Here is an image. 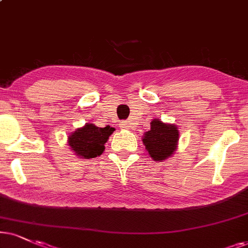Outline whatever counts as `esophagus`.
I'll list each match as a JSON object with an SVG mask.
<instances>
[{
	"mask_svg": "<svg viewBox=\"0 0 248 248\" xmlns=\"http://www.w3.org/2000/svg\"><path fill=\"white\" fill-rule=\"evenodd\" d=\"M129 124H130L128 121H122V122H120V128L121 129H128V128L130 127Z\"/></svg>",
	"mask_w": 248,
	"mask_h": 248,
	"instance_id": "obj_1",
	"label": "esophagus"
}]
</instances>
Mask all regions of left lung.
I'll use <instances>...</instances> for the list:
<instances>
[{
    "mask_svg": "<svg viewBox=\"0 0 248 248\" xmlns=\"http://www.w3.org/2000/svg\"><path fill=\"white\" fill-rule=\"evenodd\" d=\"M178 142V130L175 126L166 124L153 119L151 129L144 134L143 143L153 160L161 161L173 155Z\"/></svg>",
    "mask_w": 248,
    "mask_h": 248,
    "instance_id": "1",
    "label": "left lung"
}]
</instances>
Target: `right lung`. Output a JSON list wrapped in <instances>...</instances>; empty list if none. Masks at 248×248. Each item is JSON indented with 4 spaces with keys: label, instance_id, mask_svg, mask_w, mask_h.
<instances>
[{
    "label": "right lung",
    "instance_id": "obj_1",
    "mask_svg": "<svg viewBox=\"0 0 248 248\" xmlns=\"http://www.w3.org/2000/svg\"><path fill=\"white\" fill-rule=\"evenodd\" d=\"M113 131V127L99 128L93 124H88L83 128L75 130L68 137V144L75 155L83 156L84 159L96 158L104 151V144Z\"/></svg>",
    "mask_w": 248,
    "mask_h": 248
}]
</instances>
